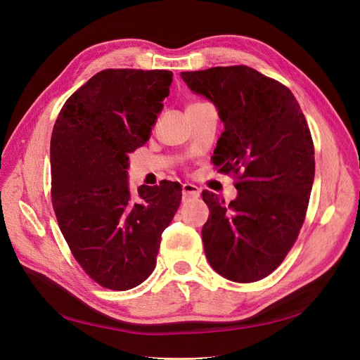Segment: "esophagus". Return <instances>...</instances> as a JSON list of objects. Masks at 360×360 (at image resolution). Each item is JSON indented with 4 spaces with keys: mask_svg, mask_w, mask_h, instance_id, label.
<instances>
[{
    "mask_svg": "<svg viewBox=\"0 0 360 360\" xmlns=\"http://www.w3.org/2000/svg\"><path fill=\"white\" fill-rule=\"evenodd\" d=\"M201 190L194 184H184L182 185V195L184 198H197L200 197Z\"/></svg>",
    "mask_w": 360,
    "mask_h": 360,
    "instance_id": "1",
    "label": "esophagus"
}]
</instances>
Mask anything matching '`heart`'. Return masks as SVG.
Masks as SVG:
<instances>
[{"label":"heart","mask_w":360,"mask_h":360,"mask_svg":"<svg viewBox=\"0 0 360 360\" xmlns=\"http://www.w3.org/2000/svg\"><path fill=\"white\" fill-rule=\"evenodd\" d=\"M207 102H202V101H195V102H193V103H190V105H205ZM188 105V106H190Z\"/></svg>","instance_id":"b5f03b06"}]
</instances>
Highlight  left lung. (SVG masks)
<instances>
[{"mask_svg": "<svg viewBox=\"0 0 360 360\" xmlns=\"http://www.w3.org/2000/svg\"><path fill=\"white\" fill-rule=\"evenodd\" d=\"M181 77L216 105L224 131L213 165L233 176L238 190L228 205L202 191L210 209L201 232L205 257L224 278L258 281L286 258L307 217L315 175L308 122L285 84L251 67H213Z\"/></svg>", "mask_w": 360, "mask_h": 360, "instance_id": "8db88e82", "label": "left lung"}]
</instances>
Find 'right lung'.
<instances>
[{"label":"right lung","instance_id":"1","mask_svg":"<svg viewBox=\"0 0 360 360\" xmlns=\"http://www.w3.org/2000/svg\"><path fill=\"white\" fill-rule=\"evenodd\" d=\"M167 70L108 68L61 108L51 137V200L72 257L98 285L136 288L153 273L182 188L165 181L132 198L128 155L141 147L172 84Z\"/></svg>","mask_w":360,"mask_h":360}]
</instances>
